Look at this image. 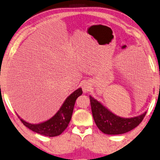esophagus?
<instances>
[{"label":"esophagus","mask_w":160,"mask_h":160,"mask_svg":"<svg viewBox=\"0 0 160 160\" xmlns=\"http://www.w3.org/2000/svg\"><path fill=\"white\" fill-rule=\"evenodd\" d=\"M91 87H91V84H90L89 82H86L84 83H83V84H82V90H83V92H84V93H87L88 91L91 89Z\"/></svg>","instance_id":"1"}]
</instances>
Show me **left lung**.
<instances>
[{
    "instance_id": "obj_1",
    "label": "left lung",
    "mask_w": 160,
    "mask_h": 160,
    "mask_svg": "<svg viewBox=\"0 0 160 160\" xmlns=\"http://www.w3.org/2000/svg\"><path fill=\"white\" fill-rule=\"evenodd\" d=\"M89 98L94 122L98 128L106 134H122L131 131L142 122L147 114L145 112L137 117H121L114 114L92 96L89 95Z\"/></svg>"
}]
</instances>
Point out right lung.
Listing matches in <instances>:
<instances>
[{"instance_id": "obj_1", "label": "right lung", "mask_w": 160, "mask_h": 160, "mask_svg": "<svg viewBox=\"0 0 160 160\" xmlns=\"http://www.w3.org/2000/svg\"><path fill=\"white\" fill-rule=\"evenodd\" d=\"M82 88H78L66 98L64 102L61 105L59 110L45 122L38 124H31L18 116L19 119L26 127L32 131L44 136L50 137L60 135L66 129L72 119L73 107L77 98L82 94Z\"/></svg>"}]
</instances>
